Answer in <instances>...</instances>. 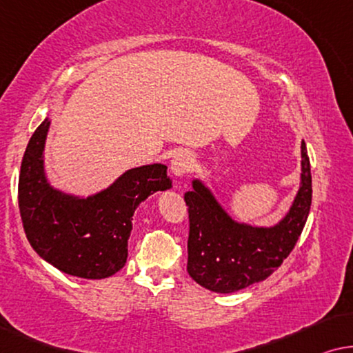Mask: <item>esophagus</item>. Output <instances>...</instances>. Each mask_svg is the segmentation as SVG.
<instances>
[{
  "label": "esophagus",
  "mask_w": 353,
  "mask_h": 353,
  "mask_svg": "<svg viewBox=\"0 0 353 353\" xmlns=\"http://www.w3.org/2000/svg\"><path fill=\"white\" fill-rule=\"evenodd\" d=\"M193 165V157L192 153H188L185 150L177 152L171 160V172L174 174L176 179H181L190 171V168Z\"/></svg>",
  "instance_id": "1"
}]
</instances>
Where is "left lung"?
Masks as SVG:
<instances>
[{
  "label": "left lung",
  "mask_w": 353,
  "mask_h": 353,
  "mask_svg": "<svg viewBox=\"0 0 353 353\" xmlns=\"http://www.w3.org/2000/svg\"><path fill=\"white\" fill-rule=\"evenodd\" d=\"M188 206L187 270L198 285L230 294L265 280L281 265L304 230L312 205L310 160L301 143V179L290 210L274 225L236 221L200 177L183 195Z\"/></svg>",
  "instance_id": "left-lung-1"
}]
</instances>
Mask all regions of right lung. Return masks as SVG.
Here are the masks:
<instances>
[{"instance_id": "obj_1", "label": "right lung", "mask_w": 353, "mask_h": 353, "mask_svg": "<svg viewBox=\"0 0 353 353\" xmlns=\"http://www.w3.org/2000/svg\"><path fill=\"white\" fill-rule=\"evenodd\" d=\"M46 117L30 139L19 176V210L37 254L67 275L102 280L120 272L137 206L172 187L161 163L131 168L92 195L54 187L44 165Z\"/></svg>"}]
</instances>
